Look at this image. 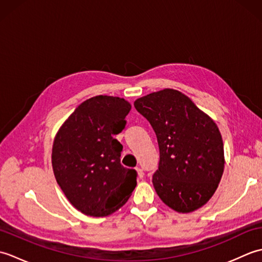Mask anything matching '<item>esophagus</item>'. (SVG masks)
<instances>
[{
    "instance_id": "34e87169",
    "label": "esophagus",
    "mask_w": 262,
    "mask_h": 262,
    "mask_svg": "<svg viewBox=\"0 0 262 262\" xmlns=\"http://www.w3.org/2000/svg\"><path fill=\"white\" fill-rule=\"evenodd\" d=\"M135 170H136V172H137L138 178H140V179H143V178H144V171L140 168V166H137V168H136Z\"/></svg>"
}]
</instances>
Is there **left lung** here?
Instances as JSON below:
<instances>
[{
    "label": "left lung",
    "mask_w": 262,
    "mask_h": 262,
    "mask_svg": "<svg viewBox=\"0 0 262 262\" xmlns=\"http://www.w3.org/2000/svg\"><path fill=\"white\" fill-rule=\"evenodd\" d=\"M151 124L160 149L153 186L178 213H190L213 196L224 171L219 127L185 94L164 89L134 102Z\"/></svg>",
    "instance_id": "obj_1"
}]
</instances>
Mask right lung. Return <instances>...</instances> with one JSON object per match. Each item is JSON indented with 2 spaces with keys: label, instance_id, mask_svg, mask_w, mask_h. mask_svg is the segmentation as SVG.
I'll return each instance as SVG.
<instances>
[{
  "label": "right lung",
  "instance_id": "obj_1",
  "mask_svg": "<svg viewBox=\"0 0 262 262\" xmlns=\"http://www.w3.org/2000/svg\"><path fill=\"white\" fill-rule=\"evenodd\" d=\"M130 109L122 98L93 97L74 110L55 136V178L69 202L83 214H113L136 187L137 172L120 164L122 145L114 138L125 128Z\"/></svg>",
  "mask_w": 262,
  "mask_h": 262
}]
</instances>
